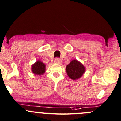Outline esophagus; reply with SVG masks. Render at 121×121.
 <instances>
[{
    "label": "esophagus",
    "mask_w": 121,
    "mask_h": 121,
    "mask_svg": "<svg viewBox=\"0 0 121 121\" xmlns=\"http://www.w3.org/2000/svg\"><path fill=\"white\" fill-rule=\"evenodd\" d=\"M54 63H57V64H60L61 63V60L59 58H56L54 59Z\"/></svg>",
    "instance_id": "34e87169"
}]
</instances>
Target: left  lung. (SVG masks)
<instances>
[{
	"mask_svg": "<svg viewBox=\"0 0 121 121\" xmlns=\"http://www.w3.org/2000/svg\"><path fill=\"white\" fill-rule=\"evenodd\" d=\"M85 70L84 65L76 60H72L66 67L67 74L70 78L74 80L80 78L84 74Z\"/></svg>",
	"mask_w": 121,
	"mask_h": 121,
	"instance_id": "left-lung-1",
	"label": "left lung"
}]
</instances>
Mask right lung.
Segmentation results:
<instances>
[{"mask_svg": "<svg viewBox=\"0 0 121 121\" xmlns=\"http://www.w3.org/2000/svg\"><path fill=\"white\" fill-rule=\"evenodd\" d=\"M46 65L41 61H37L32 65V72L33 74L37 75H41L45 72Z\"/></svg>", "mask_w": 121, "mask_h": 121, "instance_id": "1", "label": "right lung"}]
</instances>
